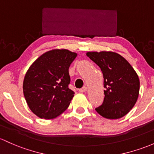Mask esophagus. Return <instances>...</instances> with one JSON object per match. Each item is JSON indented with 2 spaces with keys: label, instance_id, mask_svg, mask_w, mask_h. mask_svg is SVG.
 Here are the masks:
<instances>
[{
  "label": "esophagus",
  "instance_id": "1",
  "mask_svg": "<svg viewBox=\"0 0 154 154\" xmlns=\"http://www.w3.org/2000/svg\"><path fill=\"white\" fill-rule=\"evenodd\" d=\"M87 90V87L84 86V87H83L82 88H81L80 90H79V92H86Z\"/></svg>",
  "mask_w": 154,
  "mask_h": 154
}]
</instances>
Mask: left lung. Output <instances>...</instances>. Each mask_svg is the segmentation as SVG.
<instances>
[{
	"mask_svg": "<svg viewBox=\"0 0 154 154\" xmlns=\"http://www.w3.org/2000/svg\"><path fill=\"white\" fill-rule=\"evenodd\" d=\"M87 56L103 72L104 100L95 109L102 117L119 119L125 116L136 103L140 92L138 75L128 61L112 51L87 52Z\"/></svg>",
	"mask_w": 154,
	"mask_h": 154,
	"instance_id": "8db88e82",
	"label": "left lung"
}]
</instances>
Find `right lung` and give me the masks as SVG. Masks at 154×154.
Here are the masks:
<instances>
[{"mask_svg":"<svg viewBox=\"0 0 154 154\" xmlns=\"http://www.w3.org/2000/svg\"><path fill=\"white\" fill-rule=\"evenodd\" d=\"M77 57L67 49L47 51L36 59L25 75L23 90L34 114L54 119L68 108L74 92L69 89V67Z\"/></svg>","mask_w":154,"mask_h":154,"instance_id":"right-lung-1","label":"right lung"}]
</instances>
